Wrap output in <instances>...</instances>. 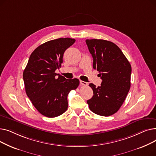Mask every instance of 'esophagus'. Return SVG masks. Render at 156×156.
<instances>
[{
  "label": "esophagus",
  "instance_id": "1",
  "mask_svg": "<svg viewBox=\"0 0 156 156\" xmlns=\"http://www.w3.org/2000/svg\"><path fill=\"white\" fill-rule=\"evenodd\" d=\"M80 85H84V86L88 85V83H87V82H85V81H83L80 80Z\"/></svg>",
  "mask_w": 156,
  "mask_h": 156
}]
</instances>
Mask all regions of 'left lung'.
Here are the masks:
<instances>
[{
	"label": "left lung",
	"mask_w": 156,
	"mask_h": 156,
	"mask_svg": "<svg viewBox=\"0 0 156 156\" xmlns=\"http://www.w3.org/2000/svg\"><path fill=\"white\" fill-rule=\"evenodd\" d=\"M93 57V68L99 72L101 86L90 83L93 97L87 101L93 112L102 116L116 113L124 102L129 90L132 67L121 49L110 41L86 40Z\"/></svg>",
	"instance_id": "8db88e82"
}]
</instances>
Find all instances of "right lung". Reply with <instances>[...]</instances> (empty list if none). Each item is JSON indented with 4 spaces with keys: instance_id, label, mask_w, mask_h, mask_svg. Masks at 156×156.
I'll use <instances>...</instances> for the list:
<instances>
[{
    "instance_id": "1",
    "label": "right lung",
    "mask_w": 156,
    "mask_h": 156,
    "mask_svg": "<svg viewBox=\"0 0 156 156\" xmlns=\"http://www.w3.org/2000/svg\"><path fill=\"white\" fill-rule=\"evenodd\" d=\"M75 42L60 38L40 45L31 53L23 71L27 96L37 110L48 118H54L68 109V95L80 84L77 78L68 80L55 73L63 62V54Z\"/></svg>"
}]
</instances>
